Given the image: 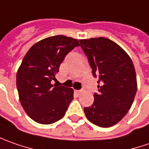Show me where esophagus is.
Returning <instances> with one entry per match:
<instances>
[{"label":"esophagus","mask_w":149,"mask_h":149,"mask_svg":"<svg viewBox=\"0 0 149 149\" xmlns=\"http://www.w3.org/2000/svg\"><path fill=\"white\" fill-rule=\"evenodd\" d=\"M74 91H75V93H76L77 95H81V93L83 92V91H82L81 90H75Z\"/></svg>","instance_id":"1"}]
</instances>
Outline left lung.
<instances>
[{"mask_svg":"<svg viewBox=\"0 0 149 149\" xmlns=\"http://www.w3.org/2000/svg\"><path fill=\"white\" fill-rule=\"evenodd\" d=\"M92 74L98 76L94 103L85 107L88 120L102 128L117 124L130 109L137 91L134 66L124 49L103 37L79 40Z\"/></svg>","mask_w":149,"mask_h":149,"instance_id":"obj_1","label":"left lung"}]
</instances>
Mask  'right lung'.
Instances as JSON below:
<instances>
[{
  "label": "right lung",
  "mask_w": 149,
  "mask_h": 149,
  "mask_svg": "<svg viewBox=\"0 0 149 149\" xmlns=\"http://www.w3.org/2000/svg\"><path fill=\"white\" fill-rule=\"evenodd\" d=\"M79 45L77 39L56 35L33 44L24 57L16 86L22 107L35 122L50 125L64 116L73 99V90L51 81L66 55Z\"/></svg>",
  "instance_id": "1"
}]
</instances>
